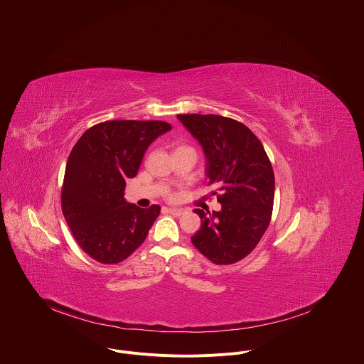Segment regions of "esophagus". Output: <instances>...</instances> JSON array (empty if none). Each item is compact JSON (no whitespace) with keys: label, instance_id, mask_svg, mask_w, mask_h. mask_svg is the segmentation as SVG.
<instances>
[{"label":"esophagus","instance_id":"esophagus-1","mask_svg":"<svg viewBox=\"0 0 364 364\" xmlns=\"http://www.w3.org/2000/svg\"><path fill=\"white\" fill-rule=\"evenodd\" d=\"M166 211L171 213V214H173V215H182V214H185L186 210L182 208H166Z\"/></svg>","mask_w":364,"mask_h":364}]
</instances>
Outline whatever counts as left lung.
Returning <instances> with one entry per match:
<instances>
[{
	"label": "left lung",
	"instance_id": "1",
	"mask_svg": "<svg viewBox=\"0 0 364 364\" xmlns=\"http://www.w3.org/2000/svg\"><path fill=\"white\" fill-rule=\"evenodd\" d=\"M206 158L208 185L218 211L193 210L202 227L192 244L215 264H231L254 251L273 208L274 175L258 137L242 123L218 114H178Z\"/></svg>",
	"mask_w": 364,
	"mask_h": 364
}]
</instances>
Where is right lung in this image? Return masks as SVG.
Returning a JSON list of instances; mask_svg holds the SVG:
<instances>
[{"label":"right lung","mask_w":364,"mask_h":364,"mask_svg":"<svg viewBox=\"0 0 364 364\" xmlns=\"http://www.w3.org/2000/svg\"><path fill=\"white\" fill-rule=\"evenodd\" d=\"M172 127L159 120H109L88 129L65 165L61 208L78 245L106 264L129 258L147 238L161 208L124 199L150 144Z\"/></svg>","instance_id":"add662e5"}]
</instances>
